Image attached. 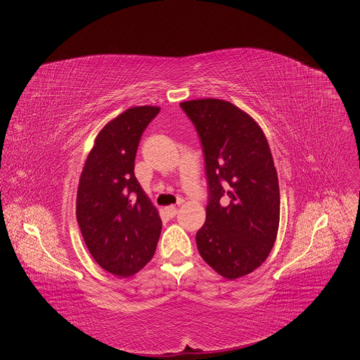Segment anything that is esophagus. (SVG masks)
Masks as SVG:
<instances>
[{
    "label": "esophagus",
    "instance_id": "1",
    "mask_svg": "<svg viewBox=\"0 0 360 360\" xmlns=\"http://www.w3.org/2000/svg\"><path fill=\"white\" fill-rule=\"evenodd\" d=\"M165 213H167L168 217H175V214L178 213V207H175V206H168V207H165Z\"/></svg>",
    "mask_w": 360,
    "mask_h": 360
}]
</instances>
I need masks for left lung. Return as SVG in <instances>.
Segmentation results:
<instances>
[{
  "label": "left lung",
  "mask_w": 360,
  "mask_h": 360,
  "mask_svg": "<svg viewBox=\"0 0 360 360\" xmlns=\"http://www.w3.org/2000/svg\"><path fill=\"white\" fill-rule=\"evenodd\" d=\"M181 108L200 137L209 184L199 254L223 278L238 279L265 262L278 236L281 193L268 140L229 101L193 99Z\"/></svg>",
  "instance_id": "1"
}]
</instances>
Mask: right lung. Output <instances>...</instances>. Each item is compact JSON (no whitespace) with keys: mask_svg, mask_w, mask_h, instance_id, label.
<instances>
[{"mask_svg":"<svg viewBox=\"0 0 360 360\" xmlns=\"http://www.w3.org/2000/svg\"><path fill=\"white\" fill-rule=\"evenodd\" d=\"M158 106H134L98 133L77 191V221L88 251L106 272L127 278L153 258L162 221L134 175L140 137Z\"/></svg>","mask_w":360,"mask_h":360,"instance_id":"1","label":"right lung"}]
</instances>
